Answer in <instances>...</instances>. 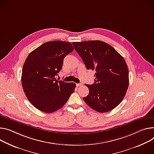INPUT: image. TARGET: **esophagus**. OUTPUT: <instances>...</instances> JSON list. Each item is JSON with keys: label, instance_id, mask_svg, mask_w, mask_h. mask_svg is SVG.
Returning <instances> with one entry per match:
<instances>
[{"label": "esophagus", "instance_id": "esophagus-1", "mask_svg": "<svg viewBox=\"0 0 154 154\" xmlns=\"http://www.w3.org/2000/svg\"><path fill=\"white\" fill-rule=\"evenodd\" d=\"M76 85H77V87H80V86H82V83H77Z\"/></svg>", "mask_w": 154, "mask_h": 154}]
</instances>
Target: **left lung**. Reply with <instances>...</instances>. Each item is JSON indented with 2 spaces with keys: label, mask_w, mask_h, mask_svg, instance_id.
Returning a JSON list of instances; mask_svg holds the SVG:
<instances>
[{
  "label": "left lung",
  "mask_w": 154,
  "mask_h": 154,
  "mask_svg": "<svg viewBox=\"0 0 154 154\" xmlns=\"http://www.w3.org/2000/svg\"><path fill=\"white\" fill-rule=\"evenodd\" d=\"M87 69L96 71L94 83L85 84L89 89L83 97L86 104L98 112L114 109L123 100L129 84L125 60L112 47L101 40L73 42Z\"/></svg>",
  "instance_id": "left-lung-1"
}]
</instances>
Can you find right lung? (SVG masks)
Instances as JSON below:
<instances>
[{
    "label": "right lung",
    "instance_id": "right-lung-1",
    "mask_svg": "<svg viewBox=\"0 0 154 154\" xmlns=\"http://www.w3.org/2000/svg\"><path fill=\"white\" fill-rule=\"evenodd\" d=\"M74 50L71 43L48 42L31 51L23 67L21 83L27 100L37 109L51 113L66 103L76 87L55 78L62 69L63 60Z\"/></svg>",
    "mask_w": 154,
    "mask_h": 154
}]
</instances>
